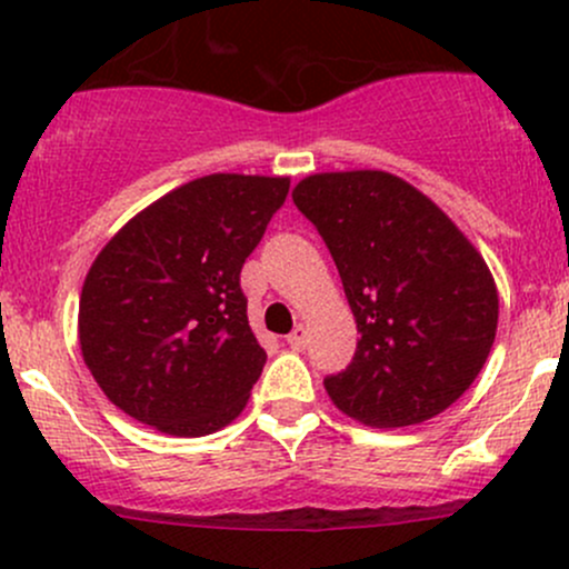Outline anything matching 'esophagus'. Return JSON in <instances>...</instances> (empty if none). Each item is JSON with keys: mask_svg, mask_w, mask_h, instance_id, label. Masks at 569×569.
Listing matches in <instances>:
<instances>
[{"mask_svg": "<svg viewBox=\"0 0 569 569\" xmlns=\"http://www.w3.org/2000/svg\"><path fill=\"white\" fill-rule=\"evenodd\" d=\"M286 340H289L291 349H295V351H302L305 346H308V327H305V325H297L295 330L289 332V338H286Z\"/></svg>", "mask_w": 569, "mask_h": 569, "instance_id": "esophagus-1", "label": "esophagus"}]
</instances>
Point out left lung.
<instances>
[{"label":"left lung","mask_w":569,"mask_h":569,"mask_svg":"<svg viewBox=\"0 0 569 569\" xmlns=\"http://www.w3.org/2000/svg\"><path fill=\"white\" fill-rule=\"evenodd\" d=\"M330 248L357 319V351L325 379L365 426L426 422L488 360L499 297L482 256L417 188L385 171L302 179L291 193Z\"/></svg>","instance_id":"left-lung-1"}]
</instances>
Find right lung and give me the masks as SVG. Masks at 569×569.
Instances as JSON below:
<instances>
[{
    "label": "right lung",
    "instance_id": "add662e5",
    "mask_svg": "<svg viewBox=\"0 0 569 569\" xmlns=\"http://www.w3.org/2000/svg\"><path fill=\"white\" fill-rule=\"evenodd\" d=\"M286 196V177L193 179L100 250L81 291V355L124 415L207 436L244 409L267 351L239 272Z\"/></svg>",
    "mask_w": 569,
    "mask_h": 569
}]
</instances>
